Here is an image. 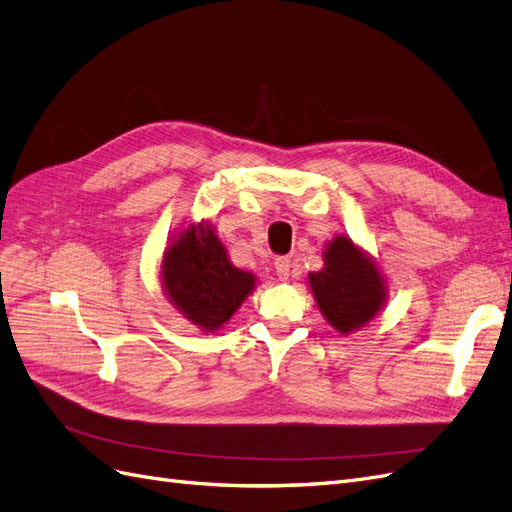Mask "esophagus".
I'll return each instance as SVG.
<instances>
[{
    "label": "esophagus",
    "mask_w": 512,
    "mask_h": 512,
    "mask_svg": "<svg viewBox=\"0 0 512 512\" xmlns=\"http://www.w3.org/2000/svg\"><path fill=\"white\" fill-rule=\"evenodd\" d=\"M275 273H277V277H280L282 282L288 280V275H290V258L288 256L275 258Z\"/></svg>",
    "instance_id": "34e87169"
}]
</instances>
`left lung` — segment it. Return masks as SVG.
Here are the masks:
<instances>
[{"instance_id": "1", "label": "left lung", "mask_w": 512, "mask_h": 512, "mask_svg": "<svg viewBox=\"0 0 512 512\" xmlns=\"http://www.w3.org/2000/svg\"><path fill=\"white\" fill-rule=\"evenodd\" d=\"M320 312L342 335L359 331L386 301L378 267L348 237H335L324 250V267L309 273Z\"/></svg>"}]
</instances>
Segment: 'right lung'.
<instances>
[{
  "instance_id": "1",
  "label": "right lung",
  "mask_w": 512,
  "mask_h": 512,
  "mask_svg": "<svg viewBox=\"0 0 512 512\" xmlns=\"http://www.w3.org/2000/svg\"><path fill=\"white\" fill-rule=\"evenodd\" d=\"M256 277L237 269L211 224L185 228L162 260V286L179 312L205 333L218 331L237 312Z\"/></svg>"
}]
</instances>
